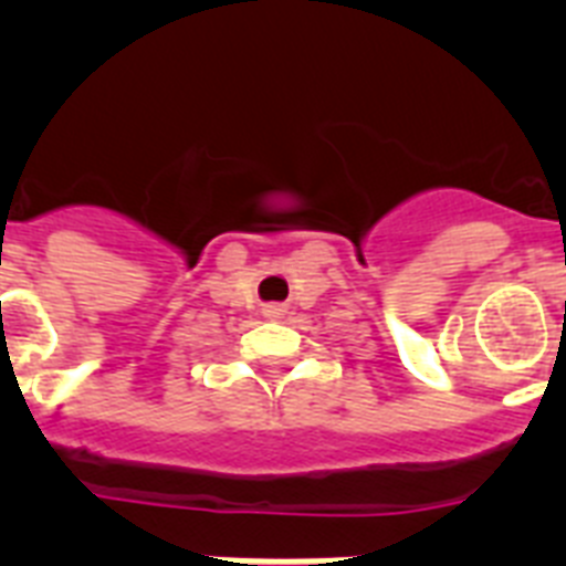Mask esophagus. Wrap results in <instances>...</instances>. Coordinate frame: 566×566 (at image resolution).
<instances>
[{
	"mask_svg": "<svg viewBox=\"0 0 566 566\" xmlns=\"http://www.w3.org/2000/svg\"><path fill=\"white\" fill-rule=\"evenodd\" d=\"M283 314H286V308L277 306V303H272V306L263 308V317H266V319H280V317H283Z\"/></svg>",
	"mask_w": 566,
	"mask_h": 566,
	"instance_id": "obj_1",
	"label": "esophagus"
}]
</instances>
